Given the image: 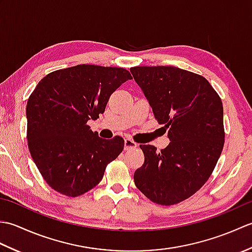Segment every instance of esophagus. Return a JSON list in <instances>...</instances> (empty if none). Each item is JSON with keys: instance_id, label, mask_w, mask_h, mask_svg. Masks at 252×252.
I'll return each mask as SVG.
<instances>
[{"instance_id": "1", "label": "esophagus", "mask_w": 252, "mask_h": 252, "mask_svg": "<svg viewBox=\"0 0 252 252\" xmlns=\"http://www.w3.org/2000/svg\"><path fill=\"white\" fill-rule=\"evenodd\" d=\"M136 147H137V144L134 141L130 140V138H126V140H125V149H126V151H129V149L136 148Z\"/></svg>"}]
</instances>
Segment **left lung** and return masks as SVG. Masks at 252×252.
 <instances>
[{
    "label": "left lung",
    "mask_w": 252,
    "mask_h": 252,
    "mask_svg": "<svg viewBox=\"0 0 252 252\" xmlns=\"http://www.w3.org/2000/svg\"><path fill=\"white\" fill-rule=\"evenodd\" d=\"M171 141L161 152L141 145L144 163L134 183L148 199L171 206L199 190L224 146L223 105L206 78L172 66L130 69Z\"/></svg>",
    "instance_id": "8db88e82"
}]
</instances>
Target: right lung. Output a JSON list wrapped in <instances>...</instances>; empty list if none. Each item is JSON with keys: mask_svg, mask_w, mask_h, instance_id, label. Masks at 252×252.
Masks as SVG:
<instances>
[{"mask_svg": "<svg viewBox=\"0 0 252 252\" xmlns=\"http://www.w3.org/2000/svg\"><path fill=\"white\" fill-rule=\"evenodd\" d=\"M131 79L125 68L83 63L53 71L37 83L27 103V140L53 189L68 197L85 194L121 154L122 137L104 140L87 123L97 119L110 95Z\"/></svg>", "mask_w": 252, "mask_h": 252, "instance_id": "obj_1", "label": "right lung"}]
</instances>
